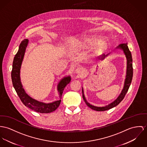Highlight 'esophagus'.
Returning a JSON list of instances; mask_svg holds the SVG:
<instances>
[{
  "label": "esophagus",
  "instance_id": "34e87169",
  "mask_svg": "<svg viewBox=\"0 0 147 147\" xmlns=\"http://www.w3.org/2000/svg\"><path fill=\"white\" fill-rule=\"evenodd\" d=\"M76 71L77 74H78L79 75H82L84 71V69L83 67H79L76 70Z\"/></svg>",
  "mask_w": 147,
  "mask_h": 147
}]
</instances>
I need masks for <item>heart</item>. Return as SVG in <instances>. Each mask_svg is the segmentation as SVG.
Wrapping results in <instances>:
<instances>
[{"instance_id":"heart-1","label":"heart","mask_w":147,"mask_h":147,"mask_svg":"<svg viewBox=\"0 0 147 147\" xmlns=\"http://www.w3.org/2000/svg\"><path fill=\"white\" fill-rule=\"evenodd\" d=\"M98 39L99 38L98 37L88 36V37H85L82 40V43L83 45L85 47H90L94 45ZM106 47H107L106 41L104 39H101L96 44L95 47H94V50L97 53H101L106 49Z\"/></svg>"}]
</instances>
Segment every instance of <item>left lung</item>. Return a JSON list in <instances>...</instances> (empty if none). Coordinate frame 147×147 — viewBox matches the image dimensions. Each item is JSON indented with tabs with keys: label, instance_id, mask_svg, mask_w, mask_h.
<instances>
[{
	"label": "left lung",
	"instance_id": "1",
	"mask_svg": "<svg viewBox=\"0 0 147 147\" xmlns=\"http://www.w3.org/2000/svg\"><path fill=\"white\" fill-rule=\"evenodd\" d=\"M117 48H120L122 50H123L125 54L126 57L127 59V70H126V79L125 81L124 87V88L123 89V90L121 92V93H120V96L118 97V98L114 101L110 103V105L105 106V107H96L94 106H92L90 105L88 102H87L85 97L84 96V93H83V90H82L83 92V98L84 101H85V103H86V105L90 107L91 109L95 110V111H106L107 110H109L110 109H112L114 107H115L116 106H117V105H119L121 102L122 101V100L124 99V98L125 96V94H126L127 90H129V88L131 84V80L133 78V59H132V57H131V54L130 51L129 50L128 46L127 45V43L126 44H120V45L117 47ZM107 55H103L100 57H98V59L103 60L105 57H106Z\"/></svg>",
	"mask_w": 147,
	"mask_h": 147
}]
</instances>
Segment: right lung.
Segmentation results:
<instances>
[{"label": "right lung", "instance_id": "1", "mask_svg": "<svg viewBox=\"0 0 147 147\" xmlns=\"http://www.w3.org/2000/svg\"><path fill=\"white\" fill-rule=\"evenodd\" d=\"M28 42V40L27 39L23 40L20 45L18 52L14 57L11 73L13 86L20 100L26 107L40 113H50L53 112L60 105L63 90L65 86L70 82L71 78L70 77H65L59 82L57 86V90L59 93L60 100L50 103H45L37 101L31 98L23 88L20 76L21 66Z\"/></svg>", "mask_w": 147, "mask_h": 147}]
</instances>
